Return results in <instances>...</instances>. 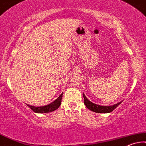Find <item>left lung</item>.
<instances>
[{
    "instance_id": "left-lung-1",
    "label": "left lung",
    "mask_w": 146,
    "mask_h": 146,
    "mask_svg": "<svg viewBox=\"0 0 146 146\" xmlns=\"http://www.w3.org/2000/svg\"><path fill=\"white\" fill-rule=\"evenodd\" d=\"M83 95H84V104L86 105L87 108H88V109H90V110H92V111L98 112V113H108V112H111L112 110L115 109V108L122 102H120L119 103H117V104L112 105V106H100V105L96 104L94 103L90 102L89 100L87 98L84 93H83Z\"/></svg>"
}]
</instances>
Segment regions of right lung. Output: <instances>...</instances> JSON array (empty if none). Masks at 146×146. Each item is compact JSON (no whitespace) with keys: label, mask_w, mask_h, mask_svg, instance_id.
Here are the masks:
<instances>
[{"label":"right lung","mask_w":146,"mask_h":146,"mask_svg":"<svg viewBox=\"0 0 146 146\" xmlns=\"http://www.w3.org/2000/svg\"><path fill=\"white\" fill-rule=\"evenodd\" d=\"M62 97V94L59 96L56 100H55L54 102H52L50 104L46 105V106H31V105L27 104L29 108L32 109L33 111L35 112H38V113H48V112H52L54 110H56L60 105L61 104V100Z\"/></svg>","instance_id":"obj_1"}]
</instances>
